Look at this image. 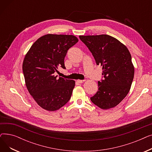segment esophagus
<instances>
[{"mask_svg": "<svg viewBox=\"0 0 152 152\" xmlns=\"http://www.w3.org/2000/svg\"><path fill=\"white\" fill-rule=\"evenodd\" d=\"M85 81V80H80V79H79V80H77V82L79 83H84Z\"/></svg>", "mask_w": 152, "mask_h": 152, "instance_id": "1", "label": "esophagus"}]
</instances>
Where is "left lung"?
Listing matches in <instances>:
<instances>
[{
    "instance_id": "obj_1",
    "label": "left lung",
    "mask_w": 152,
    "mask_h": 152,
    "mask_svg": "<svg viewBox=\"0 0 152 152\" xmlns=\"http://www.w3.org/2000/svg\"><path fill=\"white\" fill-rule=\"evenodd\" d=\"M88 47L97 65L102 66L103 79L91 100L99 108L107 110L118 105L127 95L134 76V67L127 48L107 34L79 36Z\"/></svg>"
}]
</instances>
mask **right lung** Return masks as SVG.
<instances>
[{
	"instance_id": "obj_1",
	"label": "right lung",
	"mask_w": 152,
	"mask_h": 152,
	"mask_svg": "<svg viewBox=\"0 0 152 152\" xmlns=\"http://www.w3.org/2000/svg\"><path fill=\"white\" fill-rule=\"evenodd\" d=\"M78 42L73 35L49 34L32 45L23 63L27 89L44 110L56 111L69 100L75 81L55 76L58 67L65 69L64 59L70 47Z\"/></svg>"
}]
</instances>
